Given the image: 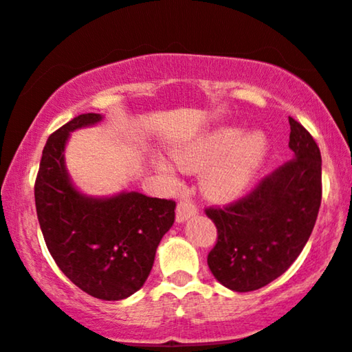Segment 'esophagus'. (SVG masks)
<instances>
[{"mask_svg":"<svg viewBox=\"0 0 352 352\" xmlns=\"http://www.w3.org/2000/svg\"><path fill=\"white\" fill-rule=\"evenodd\" d=\"M197 214H198L197 206H195L190 200H185V198H182V200L179 201V205H177V221L184 223L190 218L197 217Z\"/></svg>","mask_w":352,"mask_h":352,"instance_id":"1","label":"esophagus"}]
</instances>
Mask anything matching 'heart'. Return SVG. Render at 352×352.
I'll return each instance as SVG.
<instances>
[{"instance_id": "heart-1", "label": "heart", "mask_w": 352, "mask_h": 352, "mask_svg": "<svg viewBox=\"0 0 352 352\" xmlns=\"http://www.w3.org/2000/svg\"><path fill=\"white\" fill-rule=\"evenodd\" d=\"M269 141L259 131L244 134L236 126H223L198 135L173 151L180 170L200 173L201 190L210 200L226 203L248 190L265 162ZM155 168L173 180V167L164 157L155 159Z\"/></svg>"}]
</instances>
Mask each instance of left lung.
Segmentation results:
<instances>
[{
	"instance_id": "1",
	"label": "left lung",
	"mask_w": 352,
	"mask_h": 352,
	"mask_svg": "<svg viewBox=\"0 0 352 352\" xmlns=\"http://www.w3.org/2000/svg\"><path fill=\"white\" fill-rule=\"evenodd\" d=\"M292 160L226 208H208L218 230L208 254L214 278L234 292H252L294 264L310 238L321 205V154L311 134L294 118Z\"/></svg>"
}]
</instances>
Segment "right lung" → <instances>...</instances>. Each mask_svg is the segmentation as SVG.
I'll use <instances>...</instances> for the list:
<instances>
[{"instance_id":"right-lung-1","label":"right lung","mask_w":352,"mask_h":352,"mask_svg":"<svg viewBox=\"0 0 352 352\" xmlns=\"http://www.w3.org/2000/svg\"><path fill=\"white\" fill-rule=\"evenodd\" d=\"M85 113L49 135L34 187L37 219L50 256L70 282L91 297L122 300L149 277L160 239L175 221V201L139 192L90 197L65 165L70 133L98 124Z\"/></svg>"}]
</instances>
